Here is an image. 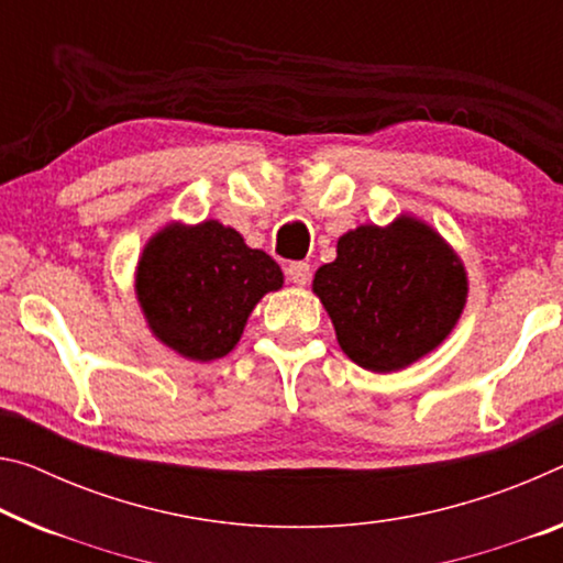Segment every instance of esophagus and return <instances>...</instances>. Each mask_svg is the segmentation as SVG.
<instances>
[{
	"instance_id": "1",
	"label": "esophagus",
	"mask_w": 563,
	"mask_h": 563,
	"mask_svg": "<svg viewBox=\"0 0 563 563\" xmlns=\"http://www.w3.org/2000/svg\"><path fill=\"white\" fill-rule=\"evenodd\" d=\"M285 278L296 285H306L310 280V265L308 263H288V267H285Z\"/></svg>"
}]
</instances>
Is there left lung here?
<instances>
[{
    "instance_id": "1",
    "label": "left lung",
    "mask_w": 563,
    "mask_h": 563,
    "mask_svg": "<svg viewBox=\"0 0 563 563\" xmlns=\"http://www.w3.org/2000/svg\"><path fill=\"white\" fill-rule=\"evenodd\" d=\"M313 290L347 358L390 373L451 333L466 302V273L431 228L400 218L345 233L335 261L318 267Z\"/></svg>"
}]
</instances>
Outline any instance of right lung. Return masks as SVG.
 Here are the masks:
<instances>
[{
    "mask_svg": "<svg viewBox=\"0 0 563 563\" xmlns=\"http://www.w3.org/2000/svg\"><path fill=\"white\" fill-rule=\"evenodd\" d=\"M280 285L278 263L216 220L159 230L137 265V298L150 328L192 361L233 351L255 302Z\"/></svg>",
    "mask_w": 563,
    "mask_h": 563,
    "instance_id": "1",
    "label": "right lung"
}]
</instances>
